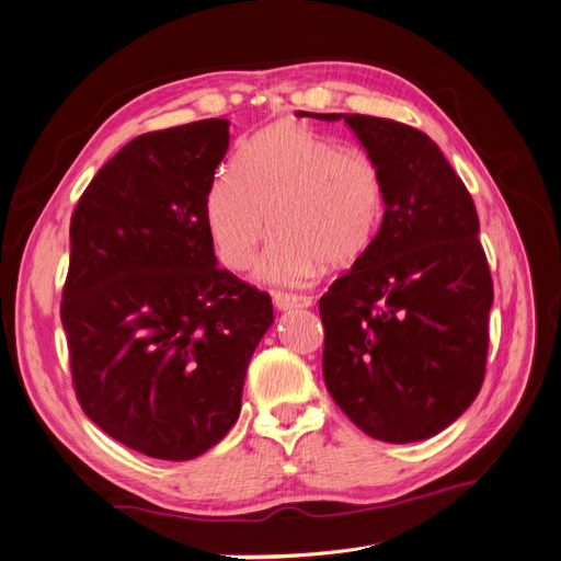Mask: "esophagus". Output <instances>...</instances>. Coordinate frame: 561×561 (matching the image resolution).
<instances>
[{"label":"esophagus","instance_id":"34e87169","mask_svg":"<svg viewBox=\"0 0 561 561\" xmlns=\"http://www.w3.org/2000/svg\"><path fill=\"white\" fill-rule=\"evenodd\" d=\"M274 304L276 309L287 311V309H307L311 307V297L307 295H290V293H274Z\"/></svg>","mask_w":561,"mask_h":561}]
</instances>
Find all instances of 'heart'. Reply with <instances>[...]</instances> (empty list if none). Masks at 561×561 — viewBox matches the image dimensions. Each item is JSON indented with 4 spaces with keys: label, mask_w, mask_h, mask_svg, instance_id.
I'll list each match as a JSON object with an SVG mask.
<instances>
[{
    "label": "heart",
    "mask_w": 561,
    "mask_h": 561,
    "mask_svg": "<svg viewBox=\"0 0 561 561\" xmlns=\"http://www.w3.org/2000/svg\"><path fill=\"white\" fill-rule=\"evenodd\" d=\"M383 210V175L367 151L290 122L257 135L206 198L217 257L231 271L252 266L271 225L257 276L278 285L307 283L322 262L342 268L365 257Z\"/></svg>",
    "instance_id": "obj_1"
}]
</instances>
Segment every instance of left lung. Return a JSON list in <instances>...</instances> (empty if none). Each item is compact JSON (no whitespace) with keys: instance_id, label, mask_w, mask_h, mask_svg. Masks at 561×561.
I'll return each mask as SVG.
<instances>
[{"instance_id":"8db88e82","label":"left lung","mask_w":561,"mask_h":561,"mask_svg":"<svg viewBox=\"0 0 561 561\" xmlns=\"http://www.w3.org/2000/svg\"><path fill=\"white\" fill-rule=\"evenodd\" d=\"M344 118L383 175L375 243L320 297L322 377L332 400L369 437L419 443L478 398L494 304L480 219L439 147L412 126Z\"/></svg>"}]
</instances>
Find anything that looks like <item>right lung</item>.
<instances>
[{"label": "right lung", "mask_w": 561, "mask_h": 561, "mask_svg": "<svg viewBox=\"0 0 561 561\" xmlns=\"http://www.w3.org/2000/svg\"><path fill=\"white\" fill-rule=\"evenodd\" d=\"M227 118L138 135L100 168L70 222L60 320L77 400L98 428L163 461L239 419L271 297L219 268L206 222Z\"/></svg>", "instance_id": "add662e5"}]
</instances>
